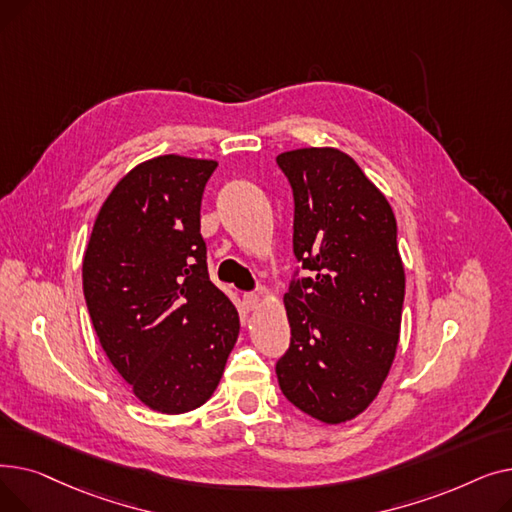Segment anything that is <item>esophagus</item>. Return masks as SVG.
Instances as JSON below:
<instances>
[{
  "label": "esophagus",
  "mask_w": 512,
  "mask_h": 512,
  "mask_svg": "<svg viewBox=\"0 0 512 512\" xmlns=\"http://www.w3.org/2000/svg\"><path fill=\"white\" fill-rule=\"evenodd\" d=\"M242 301H245V307L251 311L259 305L261 299H259V294H255V292H245V294H242Z\"/></svg>",
  "instance_id": "esophagus-1"
}]
</instances>
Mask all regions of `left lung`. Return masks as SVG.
Returning a JSON list of instances; mask_svg holds the SVG:
<instances>
[{"instance_id":"obj_1","label":"left lung","mask_w":512,"mask_h":512,"mask_svg":"<svg viewBox=\"0 0 512 512\" xmlns=\"http://www.w3.org/2000/svg\"><path fill=\"white\" fill-rule=\"evenodd\" d=\"M294 197V272L284 307L290 346L278 359L280 390L303 413L342 423L378 396L396 355L405 267L386 197L330 147L276 157Z\"/></svg>"}]
</instances>
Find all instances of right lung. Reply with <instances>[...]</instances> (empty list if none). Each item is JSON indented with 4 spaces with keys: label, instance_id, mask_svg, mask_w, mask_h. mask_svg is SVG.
<instances>
[{
    "label": "right lung",
    "instance_id": "obj_1",
    "mask_svg": "<svg viewBox=\"0 0 512 512\" xmlns=\"http://www.w3.org/2000/svg\"><path fill=\"white\" fill-rule=\"evenodd\" d=\"M218 164L161 155L130 170L95 220L83 290L107 359L153 411H193L218 388L238 311L209 280L201 199Z\"/></svg>",
    "mask_w": 512,
    "mask_h": 512
}]
</instances>
